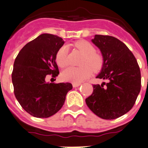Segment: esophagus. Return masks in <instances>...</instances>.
I'll list each match as a JSON object with an SVG mask.
<instances>
[{
	"label": "esophagus",
	"mask_w": 148,
	"mask_h": 148,
	"mask_svg": "<svg viewBox=\"0 0 148 148\" xmlns=\"http://www.w3.org/2000/svg\"><path fill=\"white\" fill-rule=\"evenodd\" d=\"M80 85H81V84H80V83H73L72 84L73 87H77Z\"/></svg>",
	"instance_id": "1"
}]
</instances>
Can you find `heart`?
<instances>
[{
    "instance_id": "obj_1",
    "label": "heart",
    "mask_w": 148,
    "mask_h": 148,
    "mask_svg": "<svg viewBox=\"0 0 148 148\" xmlns=\"http://www.w3.org/2000/svg\"><path fill=\"white\" fill-rule=\"evenodd\" d=\"M84 57L82 60L81 65L83 66L68 67L61 72V79L64 81L79 83L87 79L94 71H98L103 67L104 59L101 54L95 52V47L86 40H79L74 44ZM68 48L63 45L58 50L56 55V61L60 67H65L69 64Z\"/></svg>"
}]
</instances>
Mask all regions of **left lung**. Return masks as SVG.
I'll return each mask as SVG.
<instances>
[{"mask_svg":"<svg viewBox=\"0 0 148 148\" xmlns=\"http://www.w3.org/2000/svg\"><path fill=\"white\" fill-rule=\"evenodd\" d=\"M92 42L104 59L96 78L107 79L93 85L92 94L86 98L89 108L103 119H115L130 111L141 89V74L135 57L117 38L95 34Z\"/></svg>","mask_w":148,"mask_h":148,"instance_id":"left-lung-1","label":"left lung"}]
</instances>
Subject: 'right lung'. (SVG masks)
I'll use <instances>...</instances> for the list:
<instances>
[{
	"label": "right lung",
	"mask_w": 148,
	"mask_h": 148,
	"mask_svg": "<svg viewBox=\"0 0 148 148\" xmlns=\"http://www.w3.org/2000/svg\"><path fill=\"white\" fill-rule=\"evenodd\" d=\"M64 41L51 34H42L26 44L14 64L12 83L14 95L21 107L37 118H48L62 108L71 83H49L48 75L59 74L56 55Z\"/></svg>",
	"instance_id": "1"
}]
</instances>
